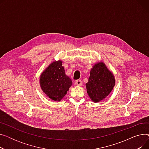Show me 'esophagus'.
I'll return each mask as SVG.
<instances>
[{"label":"esophagus","instance_id":"1","mask_svg":"<svg viewBox=\"0 0 149 149\" xmlns=\"http://www.w3.org/2000/svg\"><path fill=\"white\" fill-rule=\"evenodd\" d=\"M75 84L77 86H81L82 85V81L81 80H77L75 81Z\"/></svg>","mask_w":149,"mask_h":149}]
</instances>
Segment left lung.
Instances as JSON below:
<instances>
[{
    "mask_svg": "<svg viewBox=\"0 0 149 149\" xmlns=\"http://www.w3.org/2000/svg\"><path fill=\"white\" fill-rule=\"evenodd\" d=\"M115 84V77L103 62L93 65L86 84L87 93L94 103L100 102L111 92Z\"/></svg>",
    "mask_w": 149,
    "mask_h": 149,
    "instance_id": "obj_1",
    "label": "left lung"
}]
</instances>
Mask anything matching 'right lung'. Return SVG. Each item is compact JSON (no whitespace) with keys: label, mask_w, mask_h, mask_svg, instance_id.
<instances>
[{"label":"right lung","mask_w":149,"mask_h":149,"mask_svg":"<svg viewBox=\"0 0 149 149\" xmlns=\"http://www.w3.org/2000/svg\"><path fill=\"white\" fill-rule=\"evenodd\" d=\"M40 87L45 94L54 101H60L72 84L70 78L65 74L62 61L51 63L40 77Z\"/></svg>","instance_id":"obj_1"}]
</instances>
